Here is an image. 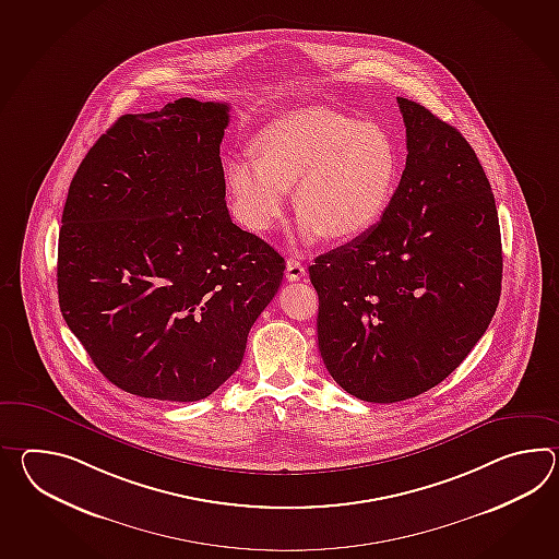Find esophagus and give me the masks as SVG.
<instances>
[{"mask_svg": "<svg viewBox=\"0 0 559 559\" xmlns=\"http://www.w3.org/2000/svg\"><path fill=\"white\" fill-rule=\"evenodd\" d=\"M305 276V266L297 259L286 261V278L288 281H300Z\"/></svg>", "mask_w": 559, "mask_h": 559, "instance_id": "34e87169", "label": "esophagus"}]
</instances>
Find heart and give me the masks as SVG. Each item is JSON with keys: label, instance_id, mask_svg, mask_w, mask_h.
Listing matches in <instances>:
<instances>
[{"label": "heart", "instance_id": "heart-1", "mask_svg": "<svg viewBox=\"0 0 559 559\" xmlns=\"http://www.w3.org/2000/svg\"><path fill=\"white\" fill-rule=\"evenodd\" d=\"M257 144L259 156L242 152L226 166L236 214L250 230H273L293 187L305 245L365 235L393 199L397 150L377 122L310 108L266 126Z\"/></svg>", "mask_w": 559, "mask_h": 559}]
</instances>
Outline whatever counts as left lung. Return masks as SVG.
I'll return each instance as SVG.
<instances>
[{
  "mask_svg": "<svg viewBox=\"0 0 559 559\" xmlns=\"http://www.w3.org/2000/svg\"><path fill=\"white\" fill-rule=\"evenodd\" d=\"M397 102L407 162L381 223L309 266L326 371L369 403L439 385L501 295L496 199L475 150L421 104Z\"/></svg>",
  "mask_w": 559,
  "mask_h": 559,
  "instance_id": "left-lung-1",
  "label": "left lung"
}]
</instances>
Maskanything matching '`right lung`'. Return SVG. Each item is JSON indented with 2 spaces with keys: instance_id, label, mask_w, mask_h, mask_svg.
Wrapping results in <instances>:
<instances>
[{
  "instance_id": "right-lung-1",
  "label": "right lung",
  "mask_w": 559,
  "mask_h": 559,
  "mask_svg": "<svg viewBox=\"0 0 559 559\" xmlns=\"http://www.w3.org/2000/svg\"><path fill=\"white\" fill-rule=\"evenodd\" d=\"M221 102L126 114L68 190L58 242L63 321L99 372L138 397H209L240 367L285 259L226 209Z\"/></svg>"
}]
</instances>
